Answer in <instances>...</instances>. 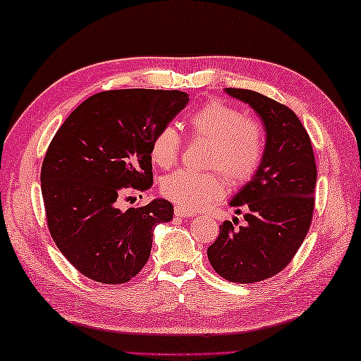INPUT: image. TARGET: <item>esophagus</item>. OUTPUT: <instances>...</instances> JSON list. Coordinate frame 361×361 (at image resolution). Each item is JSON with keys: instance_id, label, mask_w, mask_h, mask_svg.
I'll return each instance as SVG.
<instances>
[{"instance_id": "1", "label": "esophagus", "mask_w": 361, "mask_h": 361, "mask_svg": "<svg viewBox=\"0 0 361 361\" xmlns=\"http://www.w3.org/2000/svg\"><path fill=\"white\" fill-rule=\"evenodd\" d=\"M174 216L176 217H192L193 212L187 211V209H184V207H180V206H176L174 207Z\"/></svg>"}]
</instances>
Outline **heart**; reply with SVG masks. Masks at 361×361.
Segmentation results:
<instances>
[{"mask_svg":"<svg viewBox=\"0 0 361 361\" xmlns=\"http://www.w3.org/2000/svg\"><path fill=\"white\" fill-rule=\"evenodd\" d=\"M193 137L207 139L204 166L216 168L206 173L179 169L161 180V193L187 211H200L216 203L225 193V179L243 184L255 174L263 158L264 135L258 120L243 116L235 106L211 101L187 118ZM182 136L176 126L166 125L157 133L150 145L152 161L160 168L174 166L179 160Z\"/></svg>","mask_w":361,"mask_h":361,"instance_id":"b5f03b06","label":"heart"}]
</instances>
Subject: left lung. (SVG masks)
Listing matches in <instances>:
<instances>
[{
    "mask_svg": "<svg viewBox=\"0 0 361 361\" xmlns=\"http://www.w3.org/2000/svg\"><path fill=\"white\" fill-rule=\"evenodd\" d=\"M260 116L267 144L252 179L230 206L245 209V225L225 220L207 258L224 279L260 282L287 267L309 231L314 214L317 168L311 139L286 104L245 88H225Z\"/></svg>",
    "mask_w": 361,
    "mask_h": 361,
    "instance_id": "1",
    "label": "left lung"
}]
</instances>
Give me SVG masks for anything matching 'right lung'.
Returning a JSON list of instances; mask_svg holds the SVG:
<instances>
[{"label":"right lung","mask_w":361,"mask_h":361,"mask_svg":"<svg viewBox=\"0 0 361 361\" xmlns=\"http://www.w3.org/2000/svg\"><path fill=\"white\" fill-rule=\"evenodd\" d=\"M187 103L179 90L99 92L55 133L41 168L47 226L56 247L88 279L131 281L149 260L152 231L173 219L166 200L126 211L118 201L154 185L152 141Z\"/></svg>","instance_id":"right-lung-1"}]
</instances>
